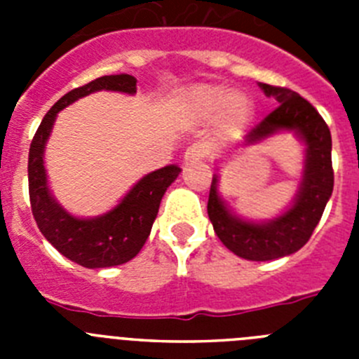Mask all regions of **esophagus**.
<instances>
[{"label":"esophagus","instance_id":"1","mask_svg":"<svg viewBox=\"0 0 359 359\" xmlns=\"http://www.w3.org/2000/svg\"><path fill=\"white\" fill-rule=\"evenodd\" d=\"M207 154H208L207 145L201 144V142H199V144H192L189 149H187L185 154H183V163L194 165V163H198V161L205 160V158H207Z\"/></svg>","mask_w":359,"mask_h":359}]
</instances>
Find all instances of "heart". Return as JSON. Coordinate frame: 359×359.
<instances>
[{
  "label": "heart",
  "instance_id": "1",
  "mask_svg": "<svg viewBox=\"0 0 359 359\" xmlns=\"http://www.w3.org/2000/svg\"><path fill=\"white\" fill-rule=\"evenodd\" d=\"M185 111L198 122L215 118L221 135L233 136L248 123L253 113L252 98L243 91H231L223 84H196L183 93Z\"/></svg>",
  "mask_w": 359,
  "mask_h": 359
}]
</instances>
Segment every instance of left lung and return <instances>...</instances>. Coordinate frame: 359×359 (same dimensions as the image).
Segmentation results:
<instances>
[{
  "mask_svg": "<svg viewBox=\"0 0 359 359\" xmlns=\"http://www.w3.org/2000/svg\"><path fill=\"white\" fill-rule=\"evenodd\" d=\"M266 97L278 107L246 133L243 147H252L280 133H293L306 145L302 180L293 203L268 221L241 217L221 198L214 174L208 196V217L221 243L246 261H273L298 252L309 241L332 194L334 174L331 161V131L318 111L294 91L259 82Z\"/></svg>",
  "mask_w": 359,
  "mask_h": 359,
  "instance_id": "obj_1",
  "label": "left lung"
}]
</instances>
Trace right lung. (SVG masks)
I'll list each match as a JSON object with an SVG mask.
<instances>
[{
  "mask_svg": "<svg viewBox=\"0 0 359 359\" xmlns=\"http://www.w3.org/2000/svg\"><path fill=\"white\" fill-rule=\"evenodd\" d=\"M120 91L135 95L136 79L128 73L104 75L75 88L59 98L44 115L28 152V190L32 214L41 233L59 253L84 268H111L138 255L151 233L165 190L182 169L167 165L152 170L131 187L116 207L97 217H77L57 201L44 169V149L59 111L95 91Z\"/></svg>",
  "mask_w": 359,
  "mask_h": 359,
  "instance_id": "obj_1",
  "label": "right lung"
}]
</instances>
